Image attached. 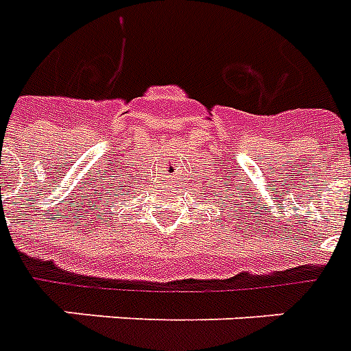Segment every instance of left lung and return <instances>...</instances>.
<instances>
[{"instance_id":"1","label":"left lung","mask_w":351,"mask_h":351,"mask_svg":"<svg viewBox=\"0 0 351 351\" xmlns=\"http://www.w3.org/2000/svg\"><path fill=\"white\" fill-rule=\"evenodd\" d=\"M213 195H215V197H217V193H213Z\"/></svg>"}]
</instances>
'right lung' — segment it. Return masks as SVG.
<instances>
[{
  "label": "right lung",
  "instance_id": "right-lung-1",
  "mask_svg": "<svg viewBox=\"0 0 351 351\" xmlns=\"http://www.w3.org/2000/svg\"><path fill=\"white\" fill-rule=\"evenodd\" d=\"M129 187H131V186H129ZM123 191H125V186H123L121 182H118L117 186H112V187H109V189H107L106 195H111V197H120Z\"/></svg>",
  "mask_w": 351,
  "mask_h": 351
}]
</instances>
